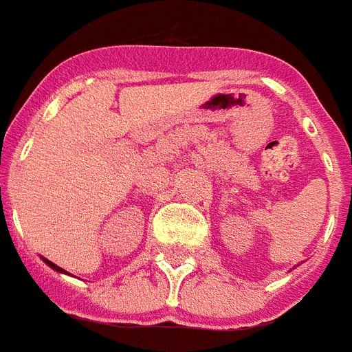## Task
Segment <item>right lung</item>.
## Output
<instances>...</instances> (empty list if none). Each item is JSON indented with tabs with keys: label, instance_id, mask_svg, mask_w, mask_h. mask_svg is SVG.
<instances>
[{
	"label": "right lung",
	"instance_id": "right-lung-1",
	"mask_svg": "<svg viewBox=\"0 0 352 352\" xmlns=\"http://www.w3.org/2000/svg\"><path fill=\"white\" fill-rule=\"evenodd\" d=\"M43 261H45V263H47V265H49V267H52V269H54V271H58V272H65L63 269H61V267H58V265H56V263H52V261H50V260H45V258H43Z\"/></svg>",
	"mask_w": 352,
	"mask_h": 352
}]
</instances>
